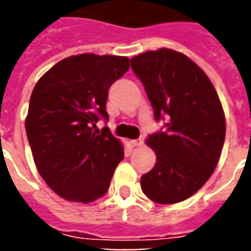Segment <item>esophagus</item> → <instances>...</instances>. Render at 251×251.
Returning <instances> with one entry per match:
<instances>
[{"label": "esophagus", "instance_id": "esophagus-1", "mask_svg": "<svg viewBox=\"0 0 251 251\" xmlns=\"http://www.w3.org/2000/svg\"><path fill=\"white\" fill-rule=\"evenodd\" d=\"M142 144H144V138H142V137H140V138H136V140H131L130 141V145L133 148L141 147Z\"/></svg>", "mask_w": 251, "mask_h": 251}]
</instances>
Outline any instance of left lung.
I'll list each match as a JSON object with an SVG mask.
<instances>
[{
    "label": "left lung",
    "mask_w": 251,
    "mask_h": 251,
    "mask_svg": "<svg viewBox=\"0 0 251 251\" xmlns=\"http://www.w3.org/2000/svg\"><path fill=\"white\" fill-rule=\"evenodd\" d=\"M145 87L161 130L148 137L156 153L141 189L160 204L188 199L214 172L226 136V121L215 88L191 59L161 48L130 59Z\"/></svg>",
    "instance_id": "obj_1"
}]
</instances>
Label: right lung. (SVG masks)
I'll use <instances>...</instances> for the list:
<instances>
[{"mask_svg": "<svg viewBox=\"0 0 251 251\" xmlns=\"http://www.w3.org/2000/svg\"><path fill=\"white\" fill-rule=\"evenodd\" d=\"M127 70L125 56L83 53L63 59L36 83L26 137L39 174L64 199L87 204L109 189L124 148L97 122L109 121V90Z\"/></svg>", "mask_w": 251, "mask_h": 251, "instance_id": "right-lung-1", "label": "right lung"}]
</instances>
